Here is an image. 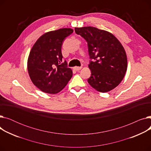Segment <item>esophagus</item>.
Here are the masks:
<instances>
[{
  "instance_id": "34e87169",
  "label": "esophagus",
  "mask_w": 151,
  "mask_h": 151,
  "mask_svg": "<svg viewBox=\"0 0 151 151\" xmlns=\"http://www.w3.org/2000/svg\"><path fill=\"white\" fill-rule=\"evenodd\" d=\"M73 68H74V70H75L76 71H78V70H80L82 68V67H75Z\"/></svg>"
}]
</instances>
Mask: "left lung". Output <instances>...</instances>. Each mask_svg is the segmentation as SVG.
Returning <instances> with one entry per match:
<instances>
[{"mask_svg":"<svg viewBox=\"0 0 151 151\" xmlns=\"http://www.w3.org/2000/svg\"><path fill=\"white\" fill-rule=\"evenodd\" d=\"M88 43L91 71L89 84L99 92L114 89L123 80L127 68V58L120 42L109 32L93 27L75 28Z\"/></svg>","mask_w":151,"mask_h":151,"instance_id":"left-lung-1","label":"left lung"}]
</instances>
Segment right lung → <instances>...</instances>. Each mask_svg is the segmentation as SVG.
Instances as JSON below:
<instances>
[{"label": "right lung", "mask_w": 151, "mask_h": 151, "mask_svg": "<svg viewBox=\"0 0 151 151\" xmlns=\"http://www.w3.org/2000/svg\"><path fill=\"white\" fill-rule=\"evenodd\" d=\"M73 32L70 28L48 32L37 40L30 50L27 60L29 76L34 84L45 93L59 92L72 77L67 62H62L61 48L64 39Z\"/></svg>", "instance_id": "1"}]
</instances>
